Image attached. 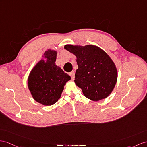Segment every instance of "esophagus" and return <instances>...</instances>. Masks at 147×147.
Returning a JSON list of instances; mask_svg holds the SVG:
<instances>
[{
    "instance_id": "34e87169",
    "label": "esophagus",
    "mask_w": 147,
    "mask_h": 147,
    "mask_svg": "<svg viewBox=\"0 0 147 147\" xmlns=\"http://www.w3.org/2000/svg\"><path fill=\"white\" fill-rule=\"evenodd\" d=\"M70 77L71 78V79L74 80V77H75V72H74V71H71V72L70 73Z\"/></svg>"
}]
</instances>
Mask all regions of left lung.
<instances>
[{
	"instance_id": "1",
	"label": "left lung",
	"mask_w": 147,
	"mask_h": 147,
	"mask_svg": "<svg viewBox=\"0 0 147 147\" xmlns=\"http://www.w3.org/2000/svg\"><path fill=\"white\" fill-rule=\"evenodd\" d=\"M64 49L77 57L75 83L85 96L93 101L107 98L115 87L117 70L112 60L98 47L65 45Z\"/></svg>"
}]
</instances>
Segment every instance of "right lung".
Here are the masks:
<instances>
[{
    "label": "right lung",
    "instance_id": "1",
    "mask_svg": "<svg viewBox=\"0 0 147 147\" xmlns=\"http://www.w3.org/2000/svg\"><path fill=\"white\" fill-rule=\"evenodd\" d=\"M44 58L34 67L28 78V87L35 101L51 105L59 100L70 77L55 65L57 52L48 50Z\"/></svg>",
    "mask_w": 147,
    "mask_h": 147
}]
</instances>
